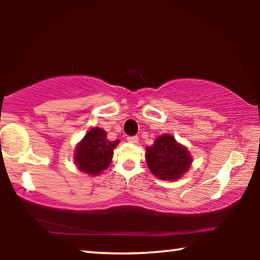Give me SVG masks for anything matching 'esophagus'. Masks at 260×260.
<instances>
[{
	"instance_id": "34e87169",
	"label": "esophagus",
	"mask_w": 260,
	"mask_h": 260,
	"mask_svg": "<svg viewBox=\"0 0 260 260\" xmlns=\"http://www.w3.org/2000/svg\"><path fill=\"white\" fill-rule=\"evenodd\" d=\"M126 140H127V142H130V143H134V144L138 143V137L137 136H129L126 138Z\"/></svg>"
}]
</instances>
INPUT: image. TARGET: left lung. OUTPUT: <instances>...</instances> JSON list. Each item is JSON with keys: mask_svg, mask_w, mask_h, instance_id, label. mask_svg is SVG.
<instances>
[{"mask_svg": "<svg viewBox=\"0 0 260 260\" xmlns=\"http://www.w3.org/2000/svg\"><path fill=\"white\" fill-rule=\"evenodd\" d=\"M147 163L150 172L161 180L174 181L189 169V152L177 143L172 135H162L154 145L147 148Z\"/></svg>", "mask_w": 260, "mask_h": 260, "instance_id": "obj_1", "label": "left lung"}]
</instances>
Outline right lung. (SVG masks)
<instances>
[{"instance_id": "obj_1", "label": "right lung", "mask_w": 260, "mask_h": 260, "mask_svg": "<svg viewBox=\"0 0 260 260\" xmlns=\"http://www.w3.org/2000/svg\"><path fill=\"white\" fill-rule=\"evenodd\" d=\"M118 143V140L109 141L101 127H93L78 144L74 155L77 167L85 174L98 175L110 166L113 149Z\"/></svg>"}]
</instances>
